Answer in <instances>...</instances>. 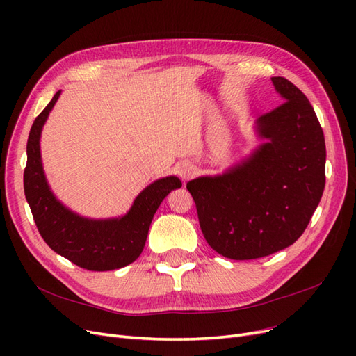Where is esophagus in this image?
<instances>
[{
  "mask_svg": "<svg viewBox=\"0 0 356 356\" xmlns=\"http://www.w3.org/2000/svg\"><path fill=\"white\" fill-rule=\"evenodd\" d=\"M177 174L182 181H188L193 175L196 174V168L191 163H188V161H182V163L177 166Z\"/></svg>",
  "mask_w": 356,
  "mask_h": 356,
  "instance_id": "esophagus-1",
  "label": "esophagus"
}]
</instances>
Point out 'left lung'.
Returning a JSON list of instances; mask_svg holds the SVG:
<instances>
[{"mask_svg": "<svg viewBox=\"0 0 356 356\" xmlns=\"http://www.w3.org/2000/svg\"><path fill=\"white\" fill-rule=\"evenodd\" d=\"M272 83L284 104L257 118L261 144L222 174L187 182L204 239L232 260L293 245L325 187V139L314 106L286 79Z\"/></svg>", "mask_w": 356, "mask_h": 356, "instance_id": "obj_1", "label": "left lung"}]
</instances>
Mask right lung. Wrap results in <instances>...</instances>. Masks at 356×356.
<instances>
[{
	"instance_id": "obj_1",
	"label": "right lung",
	"mask_w": 356,
	"mask_h": 356,
	"mask_svg": "<svg viewBox=\"0 0 356 356\" xmlns=\"http://www.w3.org/2000/svg\"><path fill=\"white\" fill-rule=\"evenodd\" d=\"M59 96L60 90L35 118L28 138L24 188L32 217L44 242L71 263L93 272L122 268L141 255L157 208L182 182L174 175L156 179L122 217L95 220L67 208L49 186L40 148L42 126Z\"/></svg>"
}]
</instances>
